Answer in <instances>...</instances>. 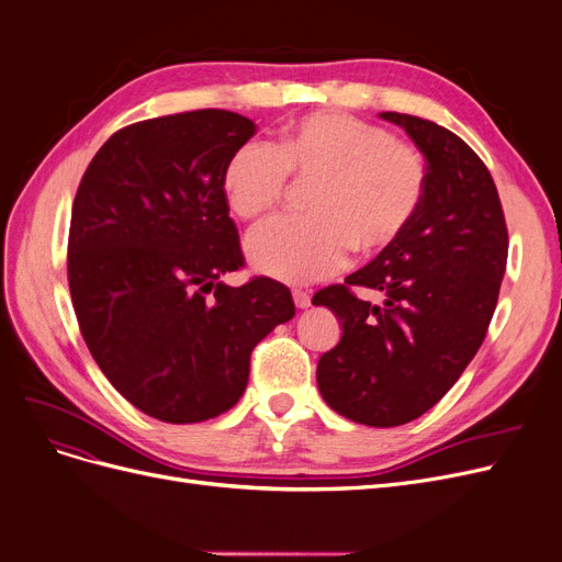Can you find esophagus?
Here are the masks:
<instances>
[{
  "mask_svg": "<svg viewBox=\"0 0 562 562\" xmlns=\"http://www.w3.org/2000/svg\"><path fill=\"white\" fill-rule=\"evenodd\" d=\"M293 300H295L297 310H307L312 304V295L307 291H300V288H295V291H293Z\"/></svg>",
  "mask_w": 562,
  "mask_h": 562,
  "instance_id": "1",
  "label": "esophagus"
}]
</instances>
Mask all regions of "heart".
I'll return each mask as SVG.
<instances>
[{
	"label": "heart",
	"instance_id": "1",
	"mask_svg": "<svg viewBox=\"0 0 562 562\" xmlns=\"http://www.w3.org/2000/svg\"><path fill=\"white\" fill-rule=\"evenodd\" d=\"M316 178L314 215H279L246 239L262 274L310 283L349 262L353 246L375 252L413 225L427 192L419 151L386 128L339 112L302 116L281 145L248 140L225 166L223 190L236 215L255 217L281 201L288 176Z\"/></svg>",
	"mask_w": 562,
	"mask_h": 562
}]
</instances>
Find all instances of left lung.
Here are the masks:
<instances>
[{"instance_id": "obj_1", "label": "left lung", "mask_w": 562, "mask_h": 562, "mask_svg": "<svg viewBox=\"0 0 562 562\" xmlns=\"http://www.w3.org/2000/svg\"><path fill=\"white\" fill-rule=\"evenodd\" d=\"M427 161L413 225L375 260L314 295L342 323L316 382L337 415L401 427L443 398L483 345L506 271L508 234L495 180L479 155L427 119L382 112ZM349 284L383 302L356 299Z\"/></svg>"}]
</instances>
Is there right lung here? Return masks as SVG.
<instances>
[{
    "label": "right lung",
    "instance_id": "obj_1",
    "mask_svg": "<svg viewBox=\"0 0 562 562\" xmlns=\"http://www.w3.org/2000/svg\"><path fill=\"white\" fill-rule=\"evenodd\" d=\"M255 131L227 110L147 119L98 149L75 196L67 281L81 335L119 394L168 424L239 403L250 351L295 316L274 279L223 281L244 265L223 176Z\"/></svg>",
    "mask_w": 562,
    "mask_h": 562
}]
</instances>
